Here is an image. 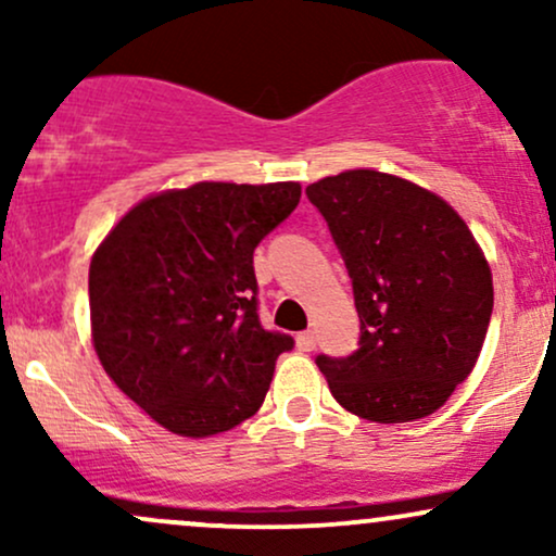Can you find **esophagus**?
<instances>
[{
	"label": "esophagus",
	"instance_id": "34e87169",
	"mask_svg": "<svg viewBox=\"0 0 556 556\" xmlns=\"http://www.w3.org/2000/svg\"><path fill=\"white\" fill-rule=\"evenodd\" d=\"M295 344H298V350H303V353H311V350L316 348V334L314 331H300V334L295 337Z\"/></svg>",
	"mask_w": 556,
	"mask_h": 556
}]
</instances>
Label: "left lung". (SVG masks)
<instances>
[{
    "label": "left lung",
    "instance_id": "left-lung-1",
    "mask_svg": "<svg viewBox=\"0 0 556 556\" xmlns=\"http://www.w3.org/2000/svg\"><path fill=\"white\" fill-rule=\"evenodd\" d=\"M353 279L361 348L316 366L344 410L374 424L437 413L481 355L494 308L491 266L442 195L376 169L305 188Z\"/></svg>",
    "mask_w": 556,
    "mask_h": 556
}]
</instances>
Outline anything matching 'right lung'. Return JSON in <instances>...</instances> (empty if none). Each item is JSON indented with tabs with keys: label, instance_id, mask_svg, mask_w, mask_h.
<instances>
[{
	"label": "right lung",
	"instance_id": "obj_1",
	"mask_svg": "<svg viewBox=\"0 0 556 556\" xmlns=\"http://www.w3.org/2000/svg\"><path fill=\"white\" fill-rule=\"evenodd\" d=\"M300 182H195L146 195L91 256V340L119 392L188 439L256 416L290 334L261 327L253 251Z\"/></svg>",
	"mask_w": 556,
	"mask_h": 556
}]
</instances>
